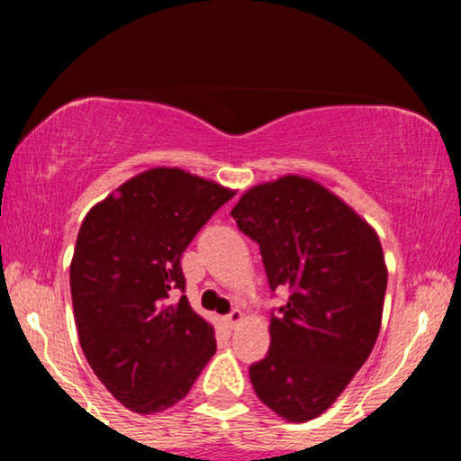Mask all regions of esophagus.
Instances as JSON below:
<instances>
[{
	"label": "esophagus",
	"mask_w": 461,
	"mask_h": 461,
	"mask_svg": "<svg viewBox=\"0 0 461 461\" xmlns=\"http://www.w3.org/2000/svg\"><path fill=\"white\" fill-rule=\"evenodd\" d=\"M242 319H245V316H242V312H240V310H231L230 314L225 316V322H227V325L231 327V330H234V327L240 325Z\"/></svg>",
	"instance_id": "esophagus-1"
}]
</instances>
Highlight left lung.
<instances>
[{"mask_svg": "<svg viewBox=\"0 0 461 461\" xmlns=\"http://www.w3.org/2000/svg\"><path fill=\"white\" fill-rule=\"evenodd\" d=\"M230 214L260 245L271 290L290 293L271 316L267 357L249 368L253 390L284 420H312L377 342L388 285L382 242L351 205L303 176L249 188Z\"/></svg>", "mask_w": 461, "mask_h": 461, "instance_id": "1", "label": "left lung"}]
</instances>
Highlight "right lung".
<instances>
[{
  "mask_svg": "<svg viewBox=\"0 0 461 461\" xmlns=\"http://www.w3.org/2000/svg\"><path fill=\"white\" fill-rule=\"evenodd\" d=\"M236 190L176 167H153L95 203L73 251L71 299L84 356L136 414L182 401L216 351L214 327L173 301L182 253Z\"/></svg>",
  "mask_w": 461,
  "mask_h": 461,
  "instance_id": "obj_1",
  "label": "right lung"
}]
</instances>
